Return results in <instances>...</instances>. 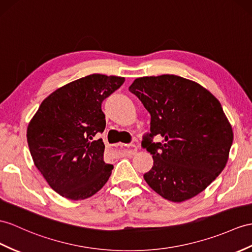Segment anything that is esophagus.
Returning a JSON list of instances; mask_svg holds the SVG:
<instances>
[{"mask_svg": "<svg viewBox=\"0 0 252 252\" xmlns=\"http://www.w3.org/2000/svg\"><path fill=\"white\" fill-rule=\"evenodd\" d=\"M137 153V146L134 144H130L128 146L127 150H124L122 152L123 155H126V156H132Z\"/></svg>", "mask_w": 252, "mask_h": 252, "instance_id": "34e87169", "label": "esophagus"}]
</instances>
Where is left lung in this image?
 <instances>
[{"instance_id":"1","label":"left lung","mask_w":252,"mask_h":252,"mask_svg":"<svg viewBox=\"0 0 252 252\" xmlns=\"http://www.w3.org/2000/svg\"><path fill=\"white\" fill-rule=\"evenodd\" d=\"M151 114L143 149L154 159L143 177L162 198H193L221 173L233 131L218 99L191 80L174 75L138 78L129 87ZM162 143L152 142L157 134Z\"/></svg>"}]
</instances>
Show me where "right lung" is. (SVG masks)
Returning a JSON list of instances; mask_svg holds the SVG:
<instances>
[{
  "label": "right lung",
  "instance_id": "obj_1",
  "mask_svg": "<svg viewBox=\"0 0 252 252\" xmlns=\"http://www.w3.org/2000/svg\"><path fill=\"white\" fill-rule=\"evenodd\" d=\"M125 78L87 76L54 91L31 120L28 144L36 168L64 198L92 197L108 182L113 165L103 160L105 144L94 140L106 127L101 103Z\"/></svg>",
  "mask_w": 252,
  "mask_h": 252
}]
</instances>
